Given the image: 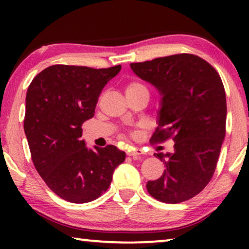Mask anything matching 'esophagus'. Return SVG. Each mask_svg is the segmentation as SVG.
Returning a JSON list of instances; mask_svg holds the SVG:
<instances>
[{"label":"esophagus","instance_id":"1","mask_svg":"<svg viewBox=\"0 0 249 249\" xmlns=\"http://www.w3.org/2000/svg\"><path fill=\"white\" fill-rule=\"evenodd\" d=\"M144 154V151L140 148H134L133 150H129L127 151V155L128 156H132L134 159H141L142 158V155Z\"/></svg>","mask_w":249,"mask_h":249}]
</instances>
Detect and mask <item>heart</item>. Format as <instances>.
Masks as SVG:
<instances>
[{
	"label": "heart",
	"instance_id": "heart-1",
	"mask_svg": "<svg viewBox=\"0 0 249 249\" xmlns=\"http://www.w3.org/2000/svg\"><path fill=\"white\" fill-rule=\"evenodd\" d=\"M140 89H146V87L144 84L141 83V82H137V81H133L130 82L127 88H126V92H129V91H135V90H140Z\"/></svg>",
	"mask_w": 249,
	"mask_h": 249
}]
</instances>
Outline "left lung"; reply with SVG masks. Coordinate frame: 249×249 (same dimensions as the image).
Here are the masks:
<instances>
[{
    "label": "left lung",
    "instance_id": "1",
    "mask_svg": "<svg viewBox=\"0 0 249 249\" xmlns=\"http://www.w3.org/2000/svg\"><path fill=\"white\" fill-rule=\"evenodd\" d=\"M130 68L161 96L153 141L175 142L172 153L155 154L166 169L147 182V191L165 203L191 199L213 177L225 137L226 96L220 74L191 53L135 62Z\"/></svg>",
    "mask_w": 249,
    "mask_h": 249
}]
</instances>
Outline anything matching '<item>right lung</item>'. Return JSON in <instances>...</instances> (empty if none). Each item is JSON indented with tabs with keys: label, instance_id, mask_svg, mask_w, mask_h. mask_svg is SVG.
I'll return each instance as SVG.
<instances>
[{
	"label": "right lung",
	"instance_id": "obj_1",
	"mask_svg": "<svg viewBox=\"0 0 249 249\" xmlns=\"http://www.w3.org/2000/svg\"><path fill=\"white\" fill-rule=\"evenodd\" d=\"M121 68L54 65L28 87L24 130L34 166L50 190L71 203L98 199L125 160L115 146L90 149L81 140L82 124L94 116L101 91Z\"/></svg>",
	"mask_w": 249,
	"mask_h": 249
}]
</instances>
